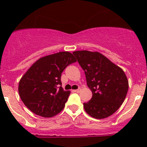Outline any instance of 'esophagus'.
<instances>
[{
    "label": "esophagus",
    "instance_id": "1",
    "mask_svg": "<svg viewBox=\"0 0 147 147\" xmlns=\"http://www.w3.org/2000/svg\"><path fill=\"white\" fill-rule=\"evenodd\" d=\"M81 91V88H78L77 90H75L74 92H76V93H80V92Z\"/></svg>",
    "mask_w": 147,
    "mask_h": 147
}]
</instances>
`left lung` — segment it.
<instances>
[{
    "label": "left lung",
    "mask_w": 147,
    "mask_h": 147,
    "mask_svg": "<svg viewBox=\"0 0 147 147\" xmlns=\"http://www.w3.org/2000/svg\"><path fill=\"white\" fill-rule=\"evenodd\" d=\"M73 54L85 71L93 96L84 103L88 115L97 119L109 117L121 107L129 84L124 71L98 52L76 51Z\"/></svg>",
    "instance_id": "left-lung-1"
}]
</instances>
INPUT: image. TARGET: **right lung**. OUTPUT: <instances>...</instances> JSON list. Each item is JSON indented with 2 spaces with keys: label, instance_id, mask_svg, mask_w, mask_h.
I'll return each instance as SVG.
<instances>
[{
  "label": "right lung",
  "instance_id": "right-lung-1",
  "mask_svg": "<svg viewBox=\"0 0 147 147\" xmlns=\"http://www.w3.org/2000/svg\"><path fill=\"white\" fill-rule=\"evenodd\" d=\"M76 62L71 53H56L41 57L20 79L18 87L24 105L42 117H53L64 108L70 91L62 88L61 75L67 65Z\"/></svg>",
  "mask_w": 147,
  "mask_h": 147
}]
</instances>
